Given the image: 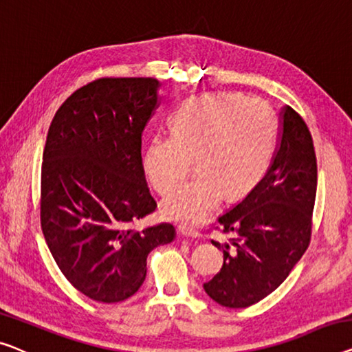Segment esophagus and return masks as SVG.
<instances>
[{
  "label": "esophagus",
  "mask_w": 352,
  "mask_h": 352,
  "mask_svg": "<svg viewBox=\"0 0 352 352\" xmlns=\"http://www.w3.org/2000/svg\"><path fill=\"white\" fill-rule=\"evenodd\" d=\"M178 230H180V234L182 235H185V237H199V232L197 230H194V229H190V228H186V226H180L178 228Z\"/></svg>",
  "instance_id": "obj_1"
}]
</instances>
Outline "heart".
Returning a JSON list of instances; mask_svg holds the SVG:
<instances>
[{
	"instance_id": "b5f03b06",
	"label": "heart",
	"mask_w": 352,
	"mask_h": 352,
	"mask_svg": "<svg viewBox=\"0 0 352 352\" xmlns=\"http://www.w3.org/2000/svg\"><path fill=\"white\" fill-rule=\"evenodd\" d=\"M174 133H156L144 153L145 174L162 196L191 169L197 174L162 202L164 218L188 226L201 223L224 194L242 197L262 180L276 144V123L261 99L240 93L188 98L172 117Z\"/></svg>"
}]
</instances>
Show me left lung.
<instances>
[{
  "label": "left lung",
  "instance_id": "1",
  "mask_svg": "<svg viewBox=\"0 0 352 352\" xmlns=\"http://www.w3.org/2000/svg\"><path fill=\"white\" fill-rule=\"evenodd\" d=\"M318 164L307 123L292 107L281 110L280 140L264 178L243 201L218 218L226 243L221 270L204 283L210 298L246 308L274 292L305 253L311 239Z\"/></svg>",
  "mask_w": 352,
  "mask_h": 352
}]
</instances>
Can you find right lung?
I'll use <instances>...</instances> for the list:
<instances>
[{
  "label": "right lung",
  "instance_id": "right-lung-1",
  "mask_svg": "<svg viewBox=\"0 0 352 352\" xmlns=\"http://www.w3.org/2000/svg\"><path fill=\"white\" fill-rule=\"evenodd\" d=\"M158 90L151 77L98 78L61 104L47 134L42 234L66 280L96 302L134 296L150 251L175 239L169 223L135 226L156 208L140 150Z\"/></svg>",
  "mask_w": 352,
  "mask_h": 352
}]
</instances>
